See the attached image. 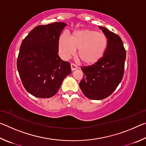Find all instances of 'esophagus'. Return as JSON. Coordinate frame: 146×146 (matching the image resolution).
Instances as JSON below:
<instances>
[{
	"label": "esophagus",
	"instance_id": "34e87169",
	"mask_svg": "<svg viewBox=\"0 0 146 146\" xmlns=\"http://www.w3.org/2000/svg\"><path fill=\"white\" fill-rule=\"evenodd\" d=\"M71 70L74 71V70H76V69L78 68V67L75 65V64L71 63Z\"/></svg>",
	"mask_w": 146,
	"mask_h": 146
}]
</instances>
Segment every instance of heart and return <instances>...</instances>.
I'll return each mask as SVG.
<instances>
[{
	"mask_svg": "<svg viewBox=\"0 0 146 146\" xmlns=\"http://www.w3.org/2000/svg\"><path fill=\"white\" fill-rule=\"evenodd\" d=\"M108 46V39L103 33L91 29L75 32L71 38L64 33L59 40L62 56L68 58L78 49V58L86 64H93L102 57Z\"/></svg>",
	"mask_w": 146,
	"mask_h": 146,
	"instance_id": "b5f03b06",
	"label": "heart"
}]
</instances>
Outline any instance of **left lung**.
I'll return each instance as SVG.
<instances>
[{"label": "left lung", "mask_w": 146, "mask_h": 146, "mask_svg": "<svg viewBox=\"0 0 146 146\" xmlns=\"http://www.w3.org/2000/svg\"><path fill=\"white\" fill-rule=\"evenodd\" d=\"M99 28L108 39L105 53L93 65L80 67L84 76L79 86L84 95L92 100L104 99L116 90L123 78L126 56L120 36L104 27Z\"/></svg>", "instance_id": "1"}]
</instances>
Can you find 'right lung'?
I'll list each match as a JSON object with an SVG mask.
<instances>
[{"label":"right lung","mask_w":146,"mask_h":146,"mask_svg":"<svg viewBox=\"0 0 146 146\" xmlns=\"http://www.w3.org/2000/svg\"><path fill=\"white\" fill-rule=\"evenodd\" d=\"M66 26L64 23L37 26L22 42L17 70L24 88L34 97H53L71 73L70 63L58 55L59 38Z\"/></svg>","instance_id":"add662e5"}]
</instances>
